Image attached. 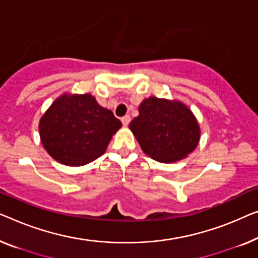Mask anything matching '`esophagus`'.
<instances>
[{"instance_id":"obj_1","label":"esophagus","mask_w":258,"mask_h":258,"mask_svg":"<svg viewBox=\"0 0 258 258\" xmlns=\"http://www.w3.org/2000/svg\"><path fill=\"white\" fill-rule=\"evenodd\" d=\"M121 121H122V124L124 125V126H126V125L129 124V122H130V116H129V115H125V116H123L121 118Z\"/></svg>"}]
</instances>
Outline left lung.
<instances>
[{
  "mask_svg": "<svg viewBox=\"0 0 258 258\" xmlns=\"http://www.w3.org/2000/svg\"><path fill=\"white\" fill-rule=\"evenodd\" d=\"M129 128L144 154L162 163L178 162L197 148L200 128L191 109L180 101L145 99Z\"/></svg>",
  "mask_w": 258,
  "mask_h": 258,
  "instance_id": "8db88e82",
  "label": "left lung"
}]
</instances>
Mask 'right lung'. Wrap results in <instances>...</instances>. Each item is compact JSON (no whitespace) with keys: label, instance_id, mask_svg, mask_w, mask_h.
<instances>
[{"label":"right lung","instance_id":"add662e5","mask_svg":"<svg viewBox=\"0 0 258 258\" xmlns=\"http://www.w3.org/2000/svg\"><path fill=\"white\" fill-rule=\"evenodd\" d=\"M121 126L113 111L100 106L91 94H64L40 118L39 135L52 158L81 166L102 156Z\"/></svg>","mask_w":258,"mask_h":258}]
</instances>
